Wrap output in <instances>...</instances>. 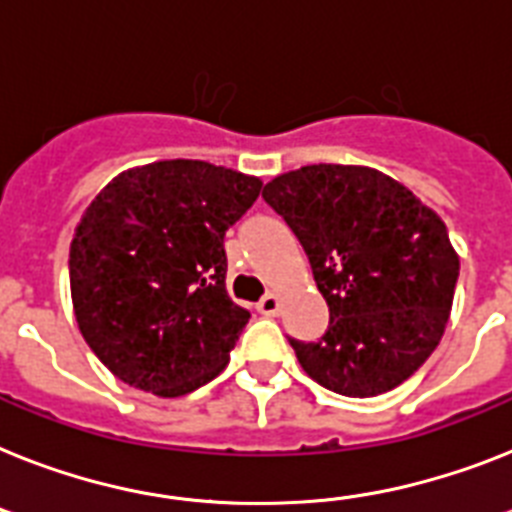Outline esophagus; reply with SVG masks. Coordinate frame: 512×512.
I'll use <instances>...</instances> for the list:
<instances>
[{"label": "esophagus", "instance_id": "esophagus-1", "mask_svg": "<svg viewBox=\"0 0 512 512\" xmlns=\"http://www.w3.org/2000/svg\"><path fill=\"white\" fill-rule=\"evenodd\" d=\"M280 306H282V301L277 293H266L264 298L259 301V311L264 316H277L280 314Z\"/></svg>", "mask_w": 512, "mask_h": 512}]
</instances>
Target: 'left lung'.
<instances>
[{
  "label": "left lung",
  "instance_id": "8db88e82",
  "mask_svg": "<svg viewBox=\"0 0 512 512\" xmlns=\"http://www.w3.org/2000/svg\"><path fill=\"white\" fill-rule=\"evenodd\" d=\"M261 196L301 240L329 306L322 340H290L303 371L348 398L395 390L450 319L460 261L445 222L403 183L356 164H308Z\"/></svg>",
  "mask_w": 512,
  "mask_h": 512
}]
</instances>
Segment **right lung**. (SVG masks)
<instances>
[{
  "instance_id": "add662e5",
  "label": "right lung",
  "mask_w": 512,
  "mask_h": 512,
  "mask_svg": "<svg viewBox=\"0 0 512 512\" xmlns=\"http://www.w3.org/2000/svg\"><path fill=\"white\" fill-rule=\"evenodd\" d=\"M259 177L170 159L122 172L91 201L70 243L80 335L114 377L159 398L204 387L251 314L225 287V232Z\"/></svg>"
}]
</instances>
